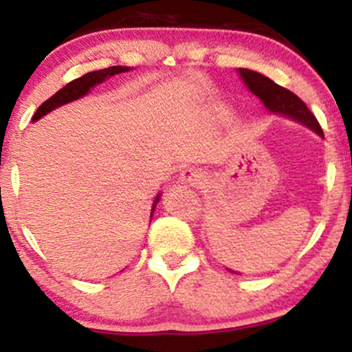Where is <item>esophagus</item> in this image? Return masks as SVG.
Wrapping results in <instances>:
<instances>
[{
    "mask_svg": "<svg viewBox=\"0 0 352 352\" xmlns=\"http://www.w3.org/2000/svg\"><path fill=\"white\" fill-rule=\"evenodd\" d=\"M180 180H182V184H187V185H192V187H197V185H200L201 182H204V173H201L199 168H185V170L182 172Z\"/></svg>",
    "mask_w": 352,
    "mask_h": 352,
    "instance_id": "1",
    "label": "esophagus"
}]
</instances>
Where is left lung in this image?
Segmentation results:
<instances>
[{
	"mask_svg": "<svg viewBox=\"0 0 352 352\" xmlns=\"http://www.w3.org/2000/svg\"><path fill=\"white\" fill-rule=\"evenodd\" d=\"M238 72L241 74V79L245 80L250 91L263 100L266 109H270L272 112H278V114L292 117V119L298 120V122L308 125L309 129H313L321 137L324 135L316 117H314L308 106L296 94H293L286 87L278 86L272 79L256 71L238 69Z\"/></svg>",
	"mask_w": 352,
	"mask_h": 352,
	"instance_id": "left-lung-1",
	"label": "left lung"
}]
</instances>
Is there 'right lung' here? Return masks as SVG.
Returning a JSON list of instances; mask_svg holds the SVG:
<instances>
[{
    "label": "right lung",
    "instance_id": "1",
    "mask_svg": "<svg viewBox=\"0 0 352 352\" xmlns=\"http://www.w3.org/2000/svg\"><path fill=\"white\" fill-rule=\"evenodd\" d=\"M122 71H127V67L111 66V67H106V69L87 72V74H84V76H80V78H78V79L71 80V82H67L63 89H59V91L56 92V94H52L50 99L44 100L41 106L38 107V111L34 112L33 120H38L39 117L46 116L47 112L52 111V109L63 106V104L71 102V100H76V99L82 98V96H86L87 92L91 91V87L96 86V84L102 82V80L106 79V78H109V76L119 74V72H122ZM157 201H159V197H157L155 201H153L152 213H153V208H155ZM152 213H151V218H152Z\"/></svg>",
    "mask_w": 352,
    "mask_h": 352
}]
</instances>
